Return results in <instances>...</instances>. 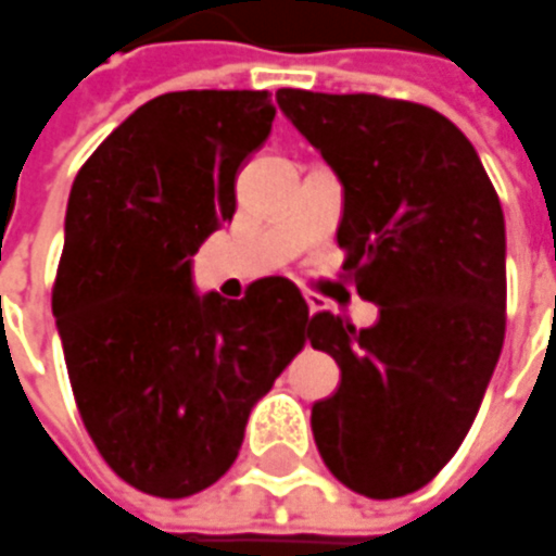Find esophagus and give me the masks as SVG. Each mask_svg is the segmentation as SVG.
<instances>
[{"label": "esophagus", "instance_id": "esophagus-1", "mask_svg": "<svg viewBox=\"0 0 556 556\" xmlns=\"http://www.w3.org/2000/svg\"><path fill=\"white\" fill-rule=\"evenodd\" d=\"M307 311H311V316H314L316 311H323V298L307 295Z\"/></svg>", "mask_w": 556, "mask_h": 556}]
</instances>
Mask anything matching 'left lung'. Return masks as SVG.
<instances>
[{"label": "left lung", "instance_id": "8db88e82", "mask_svg": "<svg viewBox=\"0 0 556 556\" xmlns=\"http://www.w3.org/2000/svg\"><path fill=\"white\" fill-rule=\"evenodd\" d=\"M277 104L344 184V277L381 316L319 311L307 341L341 369L311 428L366 498L431 483L468 437L505 344V215L477 150L431 106L279 88Z\"/></svg>", "mask_w": 556, "mask_h": 556}]
</instances>
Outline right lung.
<instances>
[{"label": "right lung", "instance_id": "add662e5", "mask_svg": "<svg viewBox=\"0 0 556 556\" xmlns=\"http://www.w3.org/2000/svg\"><path fill=\"white\" fill-rule=\"evenodd\" d=\"M277 106L267 91H168L79 168L51 289L76 409L128 486L187 498L237 462L249 412L307 341L286 277L200 298L190 258L237 212V172Z\"/></svg>", "mask_w": 556, "mask_h": 556}]
</instances>
